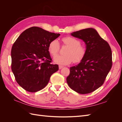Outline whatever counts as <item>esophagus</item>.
Here are the masks:
<instances>
[{"label": "esophagus", "mask_w": 122, "mask_h": 122, "mask_svg": "<svg viewBox=\"0 0 122 122\" xmlns=\"http://www.w3.org/2000/svg\"><path fill=\"white\" fill-rule=\"evenodd\" d=\"M63 67H64L63 66H59V69H61Z\"/></svg>", "instance_id": "34e87169"}]
</instances>
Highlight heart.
Returning <instances> with one entry per match:
<instances>
[{
	"label": "heart",
	"mask_w": 122,
	"mask_h": 122,
	"mask_svg": "<svg viewBox=\"0 0 122 122\" xmlns=\"http://www.w3.org/2000/svg\"><path fill=\"white\" fill-rule=\"evenodd\" d=\"M62 45L68 46L65 51L64 55H57L60 50V45L57 40H53L49 43L48 51L54 58V61L60 65H67L72 61L74 63H79L86 56V49L81 45V41L76 38L71 36H67L61 39Z\"/></svg>",
	"instance_id": "obj_1"
}]
</instances>
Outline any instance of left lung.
<instances>
[{"mask_svg":"<svg viewBox=\"0 0 122 122\" xmlns=\"http://www.w3.org/2000/svg\"><path fill=\"white\" fill-rule=\"evenodd\" d=\"M71 35L85 42L86 53L78 65L70 68L67 82L77 93L89 94L104 83L112 67V49L107 42L94 28L81 29L71 33Z\"/></svg>","mask_w":122,"mask_h":122,"instance_id":"1","label":"left lung"}]
</instances>
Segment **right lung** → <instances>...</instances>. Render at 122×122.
<instances>
[{"mask_svg":"<svg viewBox=\"0 0 122 122\" xmlns=\"http://www.w3.org/2000/svg\"><path fill=\"white\" fill-rule=\"evenodd\" d=\"M60 36L34 26L26 29L14 43L11 50V68L17 82L29 92L42 90L51 76L58 70L51 64L49 43Z\"/></svg>","mask_w":122,"mask_h":122,"instance_id":"1","label":"right lung"}]
</instances>
